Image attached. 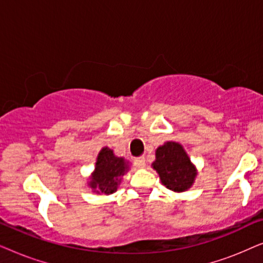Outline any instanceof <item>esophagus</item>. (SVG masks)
<instances>
[{"label":"esophagus","mask_w":263,"mask_h":263,"mask_svg":"<svg viewBox=\"0 0 263 263\" xmlns=\"http://www.w3.org/2000/svg\"><path fill=\"white\" fill-rule=\"evenodd\" d=\"M134 164H135V166L138 167V168H142V167H145V166H146L145 158H143V157H138V158H135V159H134Z\"/></svg>","instance_id":"1"}]
</instances>
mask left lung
I'll use <instances>...</instances> for the list:
<instances>
[{"label": "left lung", "instance_id": "1", "mask_svg": "<svg viewBox=\"0 0 263 263\" xmlns=\"http://www.w3.org/2000/svg\"><path fill=\"white\" fill-rule=\"evenodd\" d=\"M152 167L159 175L161 184L175 193L189 190L197 176V168L184 147L176 141H166L158 147Z\"/></svg>", "mask_w": 263, "mask_h": 263}]
</instances>
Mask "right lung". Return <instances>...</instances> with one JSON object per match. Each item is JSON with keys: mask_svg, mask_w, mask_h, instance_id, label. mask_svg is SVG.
<instances>
[{"mask_svg": "<svg viewBox=\"0 0 263 263\" xmlns=\"http://www.w3.org/2000/svg\"><path fill=\"white\" fill-rule=\"evenodd\" d=\"M129 168L130 163L127 159L115 156L114 149L109 147H103L97 156L95 170L88 177L87 185L98 195H111L117 192Z\"/></svg>", "mask_w": 263, "mask_h": 263, "instance_id": "obj_1", "label": "right lung"}]
</instances>
